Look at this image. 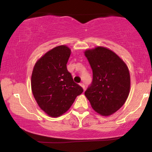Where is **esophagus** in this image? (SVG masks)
Instances as JSON below:
<instances>
[{
  "label": "esophagus",
  "mask_w": 152,
  "mask_h": 152,
  "mask_svg": "<svg viewBox=\"0 0 152 152\" xmlns=\"http://www.w3.org/2000/svg\"><path fill=\"white\" fill-rule=\"evenodd\" d=\"M80 86L82 87V88H83V89H84V90H85V85H84V83H81V84H80Z\"/></svg>",
  "instance_id": "34e87169"
}]
</instances>
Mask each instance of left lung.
Listing matches in <instances>:
<instances>
[{
	"label": "left lung",
	"mask_w": 152,
	"mask_h": 152,
	"mask_svg": "<svg viewBox=\"0 0 152 152\" xmlns=\"http://www.w3.org/2000/svg\"><path fill=\"white\" fill-rule=\"evenodd\" d=\"M85 56L93 70V81L84 94L97 113L109 116L120 109L129 94L130 75L125 63L111 50L97 47Z\"/></svg>",
	"instance_id": "8db88e82"
}]
</instances>
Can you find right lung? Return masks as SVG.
Here are the masks:
<instances>
[{
	"label": "right lung",
	"instance_id": "1",
	"mask_svg": "<svg viewBox=\"0 0 152 152\" xmlns=\"http://www.w3.org/2000/svg\"><path fill=\"white\" fill-rule=\"evenodd\" d=\"M70 53L66 45L54 48L41 57L33 68V95L39 107L51 117H59L66 113L84 91L74 82L67 70Z\"/></svg>",
	"mask_w": 152,
	"mask_h": 152
}]
</instances>
